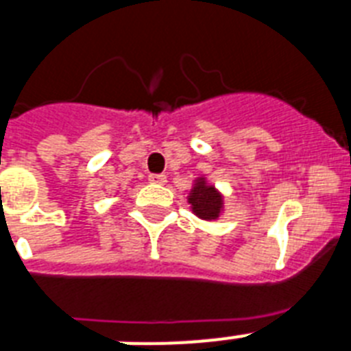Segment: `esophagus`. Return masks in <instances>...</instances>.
Masks as SVG:
<instances>
[{
	"label": "esophagus",
	"instance_id": "obj_1",
	"mask_svg": "<svg viewBox=\"0 0 351 351\" xmlns=\"http://www.w3.org/2000/svg\"><path fill=\"white\" fill-rule=\"evenodd\" d=\"M149 182L151 184L164 185L167 182V176L166 175H149Z\"/></svg>",
	"mask_w": 351,
	"mask_h": 351
}]
</instances>
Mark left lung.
<instances>
[{"label": "left lung", "mask_w": 351, "mask_h": 351, "mask_svg": "<svg viewBox=\"0 0 351 351\" xmlns=\"http://www.w3.org/2000/svg\"><path fill=\"white\" fill-rule=\"evenodd\" d=\"M187 204L191 210L202 220H218L223 213V195L209 184L205 176H200L193 182V189L187 195Z\"/></svg>", "instance_id": "1"}]
</instances>
